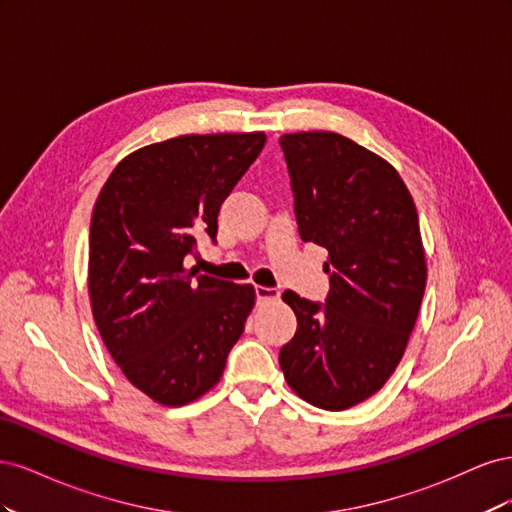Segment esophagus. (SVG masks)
<instances>
[{
    "mask_svg": "<svg viewBox=\"0 0 512 512\" xmlns=\"http://www.w3.org/2000/svg\"><path fill=\"white\" fill-rule=\"evenodd\" d=\"M254 292H256V301H258V303H271V301H277V299H280V290H277V288L256 286V288H254Z\"/></svg>",
    "mask_w": 512,
    "mask_h": 512,
    "instance_id": "1",
    "label": "esophagus"
}]
</instances>
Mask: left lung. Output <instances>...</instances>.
<instances>
[{
  "mask_svg": "<svg viewBox=\"0 0 512 512\" xmlns=\"http://www.w3.org/2000/svg\"><path fill=\"white\" fill-rule=\"evenodd\" d=\"M299 235L329 252L324 305L286 290L297 333L280 350L290 389L322 410L378 393L408 346L427 265L414 200L397 170L335 132L284 134Z\"/></svg>",
  "mask_w": 512,
  "mask_h": 512,
  "instance_id": "1",
  "label": "left lung"
}]
</instances>
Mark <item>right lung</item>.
I'll list each match as a JSON object with an SVG mask.
<instances>
[{
    "mask_svg": "<svg viewBox=\"0 0 512 512\" xmlns=\"http://www.w3.org/2000/svg\"><path fill=\"white\" fill-rule=\"evenodd\" d=\"M265 132L185 134L123 158L96 200L89 299L102 342L126 378L162 406L220 382L256 292L185 269L196 239L265 147Z\"/></svg>",
    "mask_w": 512,
    "mask_h": 512,
    "instance_id": "obj_1",
    "label": "right lung"
}]
</instances>
